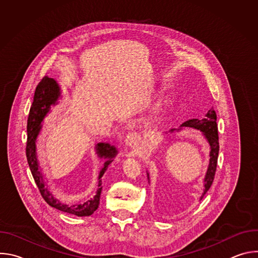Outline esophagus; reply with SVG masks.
I'll return each instance as SVG.
<instances>
[{
    "instance_id": "1",
    "label": "esophagus",
    "mask_w": 258,
    "mask_h": 258,
    "mask_svg": "<svg viewBox=\"0 0 258 258\" xmlns=\"http://www.w3.org/2000/svg\"><path fill=\"white\" fill-rule=\"evenodd\" d=\"M141 135L137 132H132V133H128L126 138H125V144L128 146V147H133V148H135V147H137L140 143H141Z\"/></svg>"
}]
</instances>
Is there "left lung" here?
Wrapping results in <instances>:
<instances>
[{"label": "left lung", "mask_w": 258, "mask_h": 258, "mask_svg": "<svg viewBox=\"0 0 258 258\" xmlns=\"http://www.w3.org/2000/svg\"><path fill=\"white\" fill-rule=\"evenodd\" d=\"M207 118L199 120L197 118L189 119L182 123L181 126H192L198 130H201L210 145V160L209 166L207 169V173L204 179L205 182V189L201 199L204 197L206 192L212 185V181L214 179L216 166H217V158H218V151H219V142H218V133H217V124H216V113L214 109L211 108L206 114ZM174 130H171L173 132Z\"/></svg>", "instance_id": "1"}]
</instances>
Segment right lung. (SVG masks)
I'll use <instances>...</instances> for the list:
<instances>
[{"instance_id": "1", "label": "right lung", "mask_w": 258, "mask_h": 258, "mask_svg": "<svg viewBox=\"0 0 258 258\" xmlns=\"http://www.w3.org/2000/svg\"><path fill=\"white\" fill-rule=\"evenodd\" d=\"M60 97V89L57 83L48 77H44L42 81L36 86L33 96L32 105L30 106L29 114L27 118V141H26V158L27 162L33 176V179L38 186L42 197L45 201L52 207L61 210L66 213H70L78 216H89L93 214L99 204L100 196L102 192L101 186V177L107 170L109 164L113 161V157L116 155L117 151L113 146L109 144L99 143L97 145V152L100 157L106 158L104 167L99 174V189L95 196L85 199L79 202H63L59 200L54 193L52 192L47 177L39 164L38 157L35 152V140L38 137L40 130L42 127L41 123L47 113L50 111V108L54 105L57 99Z\"/></svg>"}]
</instances>
